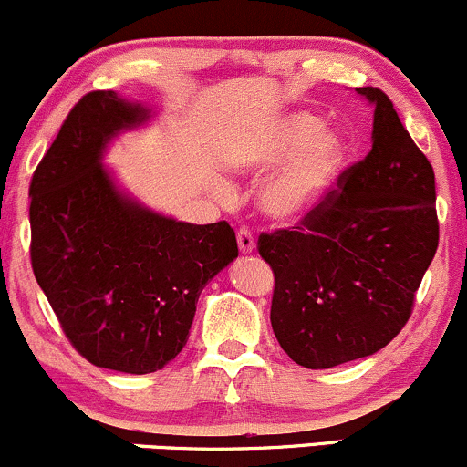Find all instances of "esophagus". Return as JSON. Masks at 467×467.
<instances>
[{
    "label": "esophagus",
    "mask_w": 467,
    "mask_h": 467,
    "mask_svg": "<svg viewBox=\"0 0 467 467\" xmlns=\"http://www.w3.org/2000/svg\"><path fill=\"white\" fill-rule=\"evenodd\" d=\"M237 244H239L241 254H252V252H254V248H256L254 237H252V233L248 228H239L237 230Z\"/></svg>",
    "instance_id": "1"
}]
</instances>
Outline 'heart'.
Masks as SVG:
<instances>
[{
    "mask_svg": "<svg viewBox=\"0 0 467 467\" xmlns=\"http://www.w3.org/2000/svg\"><path fill=\"white\" fill-rule=\"evenodd\" d=\"M347 144L340 130H323V120L307 111L276 118L259 131L237 162L252 175H272L259 192L265 215L283 223H294L312 215L327 200L345 166Z\"/></svg>",
    "mask_w": 467,
    "mask_h": 467,
    "instance_id": "b5f03b06",
    "label": "heart"
}]
</instances>
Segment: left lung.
<instances>
[{"mask_svg":"<svg viewBox=\"0 0 467 467\" xmlns=\"http://www.w3.org/2000/svg\"><path fill=\"white\" fill-rule=\"evenodd\" d=\"M373 147L292 228L259 237L275 272L270 320L281 349L305 368L373 356L409 323L439 244L435 171L382 89Z\"/></svg>","mask_w":467,"mask_h":467,"instance_id":"obj_1","label":"left lung"}]
</instances>
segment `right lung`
<instances>
[{"label":"right lung","instance_id":"right-lung-1","mask_svg":"<svg viewBox=\"0 0 467 467\" xmlns=\"http://www.w3.org/2000/svg\"><path fill=\"white\" fill-rule=\"evenodd\" d=\"M149 109L111 89L72 107L30 182V261L63 334L88 362L144 375L189 340L202 289L237 259L228 222H178L127 197L107 142Z\"/></svg>","mask_w":467,"mask_h":467}]
</instances>
